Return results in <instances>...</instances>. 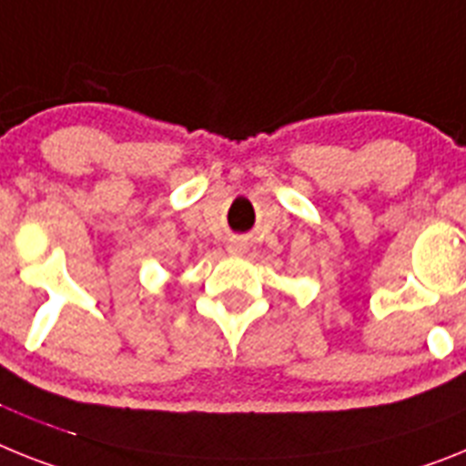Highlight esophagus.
<instances>
[{
    "label": "esophagus",
    "instance_id": "obj_1",
    "mask_svg": "<svg viewBox=\"0 0 466 466\" xmlns=\"http://www.w3.org/2000/svg\"><path fill=\"white\" fill-rule=\"evenodd\" d=\"M230 252H233V254L242 252V245H240V242H236V245H230Z\"/></svg>",
    "mask_w": 466,
    "mask_h": 466
}]
</instances>
